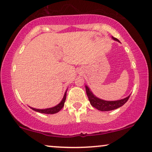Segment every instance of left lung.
Instances as JSON below:
<instances>
[{"mask_svg": "<svg viewBox=\"0 0 152 152\" xmlns=\"http://www.w3.org/2000/svg\"><path fill=\"white\" fill-rule=\"evenodd\" d=\"M113 39L119 42V40L117 38L113 37ZM85 89L86 93H87L88 98L89 99L91 105L97 108V109H98L99 110H101V111H109V110H115L121 107V106H123L128 100V99L130 96H129L127 98L120 99V100L105 101L103 100V99L96 98V96H94V94H92V92L91 91L87 86H85Z\"/></svg>", "mask_w": 152, "mask_h": 152, "instance_id": "1", "label": "left lung"}]
</instances>
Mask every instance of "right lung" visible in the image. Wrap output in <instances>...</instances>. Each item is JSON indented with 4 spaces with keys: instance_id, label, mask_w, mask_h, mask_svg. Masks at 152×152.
Masks as SVG:
<instances>
[{
    "instance_id": "obj_1",
    "label": "right lung",
    "mask_w": 152,
    "mask_h": 152,
    "mask_svg": "<svg viewBox=\"0 0 152 152\" xmlns=\"http://www.w3.org/2000/svg\"><path fill=\"white\" fill-rule=\"evenodd\" d=\"M66 93H67V91L65 93L64 97H63L62 101L58 105L54 106V107L46 108V109H36V108H33L31 107V109H33V110H35V111L39 112L41 113H45V114H54V113H58L63 107V106H64V103L65 102V99H66Z\"/></svg>"
}]
</instances>
